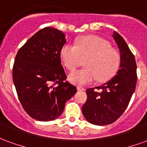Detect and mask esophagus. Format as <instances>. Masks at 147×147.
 Wrapping results in <instances>:
<instances>
[{"mask_svg": "<svg viewBox=\"0 0 147 147\" xmlns=\"http://www.w3.org/2000/svg\"><path fill=\"white\" fill-rule=\"evenodd\" d=\"M77 90H85V88H83V87H80V86H78V87H77Z\"/></svg>", "mask_w": 147, "mask_h": 147, "instance_id": "esophagus-1", "label": "esophagus"}]
</instances>
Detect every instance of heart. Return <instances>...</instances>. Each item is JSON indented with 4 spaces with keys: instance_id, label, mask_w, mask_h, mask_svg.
<instances>
[{
    "instance_id": "b5f03b06",
    "label": "heart",
    "mask_w": 147,
    "mask_h": 147,
    "mask_svg": "<svg viewBox=\"0 0 147 147\" xmlns=\"http://www.w3.org/2000/svg\"><path fill=\"white\" fill-rule=\"evenodd\" d=\"M63 63L72 71L83 63L84 68L68 75V80L76 85H86L95 80L99 83L107 81L116 74L120 66L118 52L111 48L104 38L89 35L80 39L76 45L66 43L61 50Z\"/></svg>"
}]
</instances>
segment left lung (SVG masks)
Masks as SVG:
<instances>
[{
    "label": "left lung",
    "mask_w": 147,
    "mask_h": 147,
    "mask_svg": "<svg viewBox=\"0 0 147 147\" xmlns=\"http://www.w3.org/2000/svg\"><path fill=\"white\" fill-rule=\"evenodd\" d=\"M113 38L120 50L119 70L102 86L86 90L87 99L82 107L86 120L95 125L113 123L123 114L135 91L137 81L136 59L124 39L114 31Z\"/></svg>",
    "instance_id": "8db88e82"
}]
</instances>
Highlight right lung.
<instances>
[{"label":"right lung","instance_id":"add662e5","mask_svg":"<svg viewBox=\"0 0 147 147\" xmlns=\"http://www.w3.org/2000/svg\"><path fill=\"white\" fill-rule=\"evenodd\" d=\"M65 43L61 30L45 27L28 39L16 56L12 76L18 98L27 114L39 121L60 117L66 102L77 91L65 81L61 61Z\"/></svg>","mask_w":147,"mask_h":147}]
</instances>
